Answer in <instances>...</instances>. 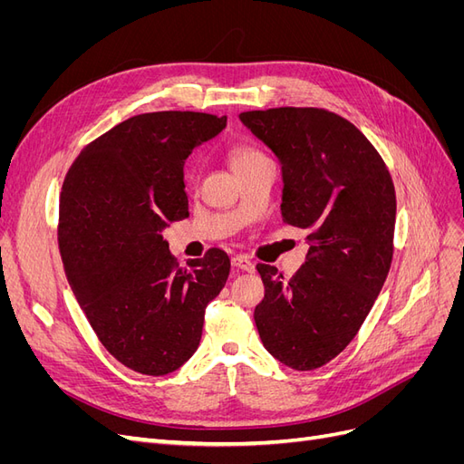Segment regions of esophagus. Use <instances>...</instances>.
I'll return each mask as SVG.
<instances>
[{
  "mask_svg": "<svg viewBox=\"0 0 464 464\" xmlns=\"http://www.w3.org/2000/svg\"><path fill=\"white\" fill-rule=\"evenodd\" d=\"M232 266H236L237 271H246V273H251L256 269L254 261H251L247 256H234L232 257Z\"/></svg>",
  "mask_w": 464,
  "mask_h": 464,
  "instance_id": "34e87169",
  "label": "esophagus"
}]
</instances>
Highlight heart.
I'll return each instance as SVG.
<instances>
[{
    "label": "heart",
    "mask_w": 464,
    "mask_h": 464,
    "mask_svg": "<svg viewBox=\"0 0 464 464\" xmlns=\"http://www.w3.org/2000/svg\"><path fill=\"white\" fill-rule=\"evenodd\" d=\"M266 160H271V159L266 157V154L257 145H251V143L236 145L230 150V162L237 174L247 170V168H251V166L266 162Z\"/></svg>",
    "instance_id": "1"
}]
</instances>
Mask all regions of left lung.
Returning <instances> with one entry per match:
<instances>
[{"mask_svg":"<svg viewBox=\"0 0 464 464\" xmlns=\"http://www.w3.org/2000/svg\"><path fill=\"white\" fill-rule=\"evenodd\" d=\"M242 123L283 164V220L307 230L305 263L290 280L257 263L263 346L285 366H325L354 339L392 261L397 198L387 164L354 123L325 108H269Z\"/></svg>","mask_w":464,"mask_h":464,"instance_id":"left-lung-1","label":"left lung"}]
</instances>
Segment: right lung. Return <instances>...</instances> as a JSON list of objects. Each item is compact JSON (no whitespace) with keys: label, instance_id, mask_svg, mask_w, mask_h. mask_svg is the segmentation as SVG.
Returning <instances> with one entry per match:
<instances>
[{"label":"right lung","instance_id":"add662e5","mask_svg":"<svg viewBox=\"0 0 464 464\" xmlns=\"http://www.w3.org/2000/svg\"><path fill=\"white\" fill-rule=\"evenodd\" d=\"M227 116L149 111L79 152L60 195L58 244L75 298L108 353L143 375H166L199 346L205 310L227 285L218 247L179 266L162 230L186 218L184 160Z\"/></svg>","mask_w":464,"mask_h":464}]
</instances>
